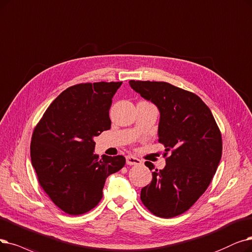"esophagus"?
Segmentation results:
<instances>
[{"mask_svg": "<svg viewBox=\"0 0 252 252\" xmlns=\"http://www.w3.org/2000/svg\"><path fill=\"white\" fill-rule=\"evenodd\" d=\"M126 163L129 166H137V165H141L142 163L141 159H139L138 158H135L133 156H127L126 158Z\"/></svg>", "mask_w": 252, "mask_h": 252, "instance_id": "1", "label": "esophagus"}]
</instances>
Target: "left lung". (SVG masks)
I'll use <instances>...</instances> for the list:
<instances>
[{"label": "left lung", "mask_w": 252, "mask_h": 252, "mask_svg": "<svg viewBox=\"0 0 252 252\" xmlns=\"http://www.w3.org/2000/svg\"><path fill=\"white\" fill-rule=\"evenodd\" d=\"M129 85L159 111L158 142L166 166L152 172L141 201L156 216L171 218L188 211L205 192L220 165V130L208 106L196 94L168 82L135 81ZM145 165L155 169L153 163Z\"/></svg>", "instance_id": "8db88e82"}]
</instances>
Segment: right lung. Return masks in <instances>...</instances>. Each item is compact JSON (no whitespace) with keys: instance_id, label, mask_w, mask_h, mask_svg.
Instances as JSON below:
<instances>
[{"instance_id":"add662e5","label":"right lung","mask_w":252,"mask_h":252,"mask_svg":"<svg viewBox=\"0 0 252 252\" xmlns=\"http://www.w3.org/2000/svg\"><path fill=\"white\" fill-rule=\"evenodd\" d=\"M122 83L69 87L50 104L32 133L31 159L41 188L70 215L99 204L107 177L126 163L123 156L99 159L94 152V138L111 127L109 109Z\"/></svg>"}]
</instances>
